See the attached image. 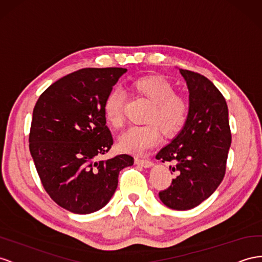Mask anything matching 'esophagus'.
Masks as SVG:
<instances>
[{"instance_id":"esophagus-1","label":"esophagus","mask_w":262,"mask_h":262,"mask_svg":"<svg viewBox=\"0 0 262 262\" xmlns=\"http://www.w3.org/2000/svg\"><path fill=\"white\" fill-rule=\"evenodd\" d=\"M134 162H136V164L141 165V166H143V167H150L153 164L151 160L142 159V158H136V159H134Z\"/></svg>"}]
</instances>
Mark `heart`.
I'll use <instances>...</instances> for the list:
<instances>
[{"mask_svg": "<svg viewBox=\"0 0 262 262\" xmlns=\"http://www.w3.org/2000/svg\"><path fill=\"white\" fill-rule=\"evenodd\" d=\"M130 88L142 97L151 107L147 111L144 125H132L118 140V147L122 152L142 154L157 145L160 141V129L165 136H174L185 125L189 105L184 97L174 94L173 84L163 76L147 75L134 79ZM124 95L120 90H112L103 101V115L110 125L121 128L124 121Z\"/></svg>", "mask_w": 262, "mask_h": 262, "instance_id": "heart-1", "label": "heart"}]
</instances>
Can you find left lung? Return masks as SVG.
Masks as SVG:
<instances>
[{
  "label": "left lung",
  "instance_id": "left-lung-1",
  "mask_svg": "<svg viewBox=\"0 0 262 262\" xmlns=\"http://www.w3.org/2000/svg\"><path fill=\"white\" fill-rule=\"evenodd\" d=\"M189 91V114L182 131L157 154L172 162L171 186L159 193L172 209L187 210L207 200L224 180L231 132L224 96L206 77L180 69Z\"/></svg>",
  "mask_w": 262,
  "mask_h": 262
}]
</instances>
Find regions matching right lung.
Returning a JSON list of instances; mask_svg holds the SVG:
<instances>
[{"label": "right lung", "instance_id": "right-lung-1", "mask_svg": "<svg viewBox=\"0 0 262 262\" xmlns=\"http://www.w3.org/2000/svg\"><path fill=\"white\" fill-rule=\"evenodd\" d=\"M125 68H82L51 84L33 110L30 151L51 199L72 213L86 215L107 205L119 173L133 164L120 154L99 160L114 139L103 101Z\"/></svg>", "mask_w": 262, "mask_h": 262}]
</instances>
